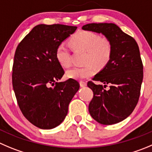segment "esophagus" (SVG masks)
Listing matches in <instances>:
<instances>
[{
  "mask_svg": "<svg viewBox=\"0 0 152 152\" xmlns=\"http://www.w3.org/2000/svg\"><path fill=\"white\" fill-rule=\"evenodd\" d=\"M80 86H81V87H84V86H86V82L83 81V80H80Z\"/></svg>",
  "mask_w": 152,
  "mask_h": 152,
  "instance_id": "34e87169",
  "label": "esophagus"
}]
</instances>
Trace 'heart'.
Wrapping results in <instances>:
<instances>
[{
	"mask_svg": "<svg viewBox=\"0 0 152 152\" xmlns=\"http://www.w3.org/2000/svg\"><path fill=\"white\" fill-rule=\"evenodd\" d=\"M71 43L75 48L86 50L84 66H76L69 69L66 75L69 78L82 80L91 77L95 73L93 65L103 67L109 62L112 55L111 42L107 37H101L96 33L89 30H80L71 39ZM56 58L63 67L72 64V56L69 48L65 43H60L56 49Z\"/></svg>",
	"mask_w": 152,
	"mask_h": 152,
	"instance_id": "b5f03b06",
	"label": "heart"
}]
</instances>
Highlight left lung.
Listing matches in <instances>:
<instances>
[{"label":"left lung","mask_w":152,"mask_h":152,"mask_svg":"<svg viewBox=\"0 0 152 152\" xmlns=\"http://www.w3.org/2000/svg\"><path fill=\"white\" fill-rule=\"evenodd\" d=\"M84 30L102 34L109 39L112 55L102 70L89 81L93 92L89 104L91 116L102 125H113L129 116L138 103L143 78V66L138 45L133 37L113 23H92L83 25ZM110 88L106 90V84Z\"/></svg>","instance_id":"8db88e82"}]
</instances>
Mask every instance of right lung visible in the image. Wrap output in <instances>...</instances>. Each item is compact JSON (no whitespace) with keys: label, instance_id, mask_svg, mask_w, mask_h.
<instances>
[{"label":"right lung","instance_id":"1","mask_svg":"<svg viewBox=\"0 0 152 152\" xmlns=\"http://www.w3.org/2000/svg\"><path fill=\"white\" fill-rule=\"evenodd\" d=\"M76 30L75 26L39 24L15 50L12 79L17 102L24 117L41 129L63 122L80 88L72 78L57 82L65 72L56 58V49Z\"/></svg>","mask_w":152,"mask_h":152}]
</instances>
